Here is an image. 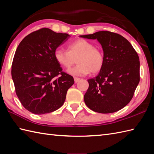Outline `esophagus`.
Returning <instances> with one entry per match:
<instances>
[{
	"instance_id": "esophagus-1",
	"label": "esophagus",
	"mask_w": 154,
	"mask_h": 154,
	"mask_svg": "<svg viewBox=\"0 0 154 154\" xmlns=\"http://www.w3.org/2000/svg\"><path fill=\"white\" fill-rule=\"evenodd\" d=\"M74 79L75 83H77V82H79V81H80V80L79 78H77V77H75V78H74Z\"/></svg>"
}]
</instances>
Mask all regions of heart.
Segmentation results:
<instances>
[{
	"instance_id": "heart-1",
	"label": "heart",
	"mask_w": 154,
	"mask_h": 154,
	"mask_svg": "<svg viewBox=\"0 0 154 154\" xmlns=\"http://www.w3.org/2000/svg\"><path fill=\"white\" fill-rule=\"evenodd\" d=\"M67 51L61 48L54 51V58L60 66L69 68L76 59L77 65L68 70L73 76H82L89 73L100 72L104 64L102 51L95 48L94 43L86 39H80L68 43Z\"/></svg>"
}]
</instances>
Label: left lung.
<instances>
[{"instance_id":"8db88e82","label":"left lung","mask_w":154,"mask_h":154,"mask_svg":"<svg viewBox=\"0 0 154 154\" xmlns=\"http://www.w3.org/2000/svg\"><path fill=\"white\" fill-rule=\"evenodd\" d=\"M97 39L103 51L104 64L96 77L88 80L85 103L100 113L121 110L134 95L140 82V60L128 41L119 34L101 31L80 35Z\"/></svg>"}]
</instances>
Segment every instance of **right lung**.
Returning a JSON list of instances; mask_svg holds the SVG:
<instances>
[{
  "label": "right lung",
  "instance_id": "add662e5",
  "mask_svg": "<svg viewBox=\"0 0 154 154\" xmlns=\"http://www.w3.org/2000/svg\"><path fill=\"white\" fill-rule=\"evenodd\" d=\"M70 37L42 28L27 35L17 47L12 78L17 96L32 113L43 115L59 109L74 83L54 58V51Z\"/></svg>",
  "mask_w": 154,
  "mask_h": 154
}]
</instances>
